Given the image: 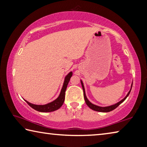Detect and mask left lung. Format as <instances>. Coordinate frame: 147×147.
<instances>
[{"mask_svg":"<svg viewBox=\"0 0 147 147\" xmlns=\"http://www.w3.org/2000/svg\"><path fill=\"white\" fill-rule=\"evenodd\" d=\"M81 85H82V87H83V90L84 92V100H85L86 105H88V107L89 108H90L92 110H95V111H97V112H109L112 111V110H114L115 109H116V108L119 106L120 104H121L122 102L124 101L126 99H127V97L129 96L131 90H132V84H131L130 90H129V92H128L127 96H126L122 100H121L120 101L117 102V103L112 105H110V106H108V107H99V106H97V105L92 103V102L88 99V98H87V97L86 96L85 89H84V84H83V81H82V80H81Z\"/></svg>","mask_w":147,"mask_h":147,"instance_id":"8db88e82","label":"left lung"}]
</instances>
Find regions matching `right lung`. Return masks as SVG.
I'll return each instance as SVG.
<instances>
[{
	"instance_id": "add662e5",
	"label": "right lung",
	"mask_w": 147,
	"mask_h": 147,
	"mask_svg": "<svg viewBox=\"0 0 147 147\" xmlns=\"http://www.w3.org/2000/svg\"><path fill=\"white\" fill-rule=\"evenodd\" d=\"M72 74H73L72 71H70L68 74V75H66L65 78H64L63 85V87H62L60 94H59V96L57 98L54 100V101L49 102L48 104L43 105L32 104L31 103V102L27 101L26 100H24V101L26 102L32 108V109L40 112H53L55 111V110H58L59 109H60L62 105H63V102L64 101V98H65L66 90L67 88V86H68L69 81L70 80L71 77L72 76Z\"/></svg>"
}]
</instances>
